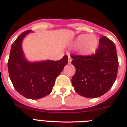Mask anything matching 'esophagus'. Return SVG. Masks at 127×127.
<instances>
[{
    "label": "esophagus",
    "instance_id": "obj_1",
    "mask_svg": "<svg viewBox=\"0 0 127 127\" xmlns=\"http://www.w3.org/2000/svg\"><path fill=\"white\" fill-rule=\"evenodd\" d=\"M72 58L70 56H68V64H70L71 63V62H72Z\"/></svg>",
    "mask_w": 127,
    "mask_h": 127
}]
</instances>
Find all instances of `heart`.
Returning a JSON list of instances; mask_svg holds the SVG:
<instances>
[{"label": "heart", "instance_id": "b5f03b06", "mask_svg": "<svg viewBox=\"0 0 127 127\" xmlns=\"http://www.w3.org/2000/svg\"><path fill=\"white\" fill-rule=\"evenodd\" d=\"M74 45L79 47L78 51L82 55L89 56L97 51L99 45V39L95 35L81 34L74 39Z\"/></svg>", "mask_w": 127, "mask_h": 127}]
</instances>
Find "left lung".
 I'll return each mask as SVG.
<instances>
[{
    "label": "left lung",
    "instance_id": "left-lung-1",
    "mask_svg": "<svg viewBox=\"0 0 127 127\" xmlns=\"http://www.w3.org/2000/svg\"><path fill=\"white\" fill-rule=\"evenodd\" d=\"M71 57L76 68L72 84L78 94L95 98L109 90L116 80L119 66L116 47L112 41L103 36L95 54Z\"/></svg>",
    "mask_w": 127,
    "mask_h": 127
}]
</instances>
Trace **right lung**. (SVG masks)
<instances>
[{
  "instance_id": "add662e5",
  "label": "right lung",
  "mask_w": 127,
  "mask_h": 127,
  "mask_svg": "<svg viewBox=\"0 0 127 127\" xmlns=\"http://www.w3.org/2000/svg\"><path fill=\"white\" fill-rule=\"evenodd\" d=\"M31 30L21 33L13 43L8 62L9 76L16 90L25 97L38 99L51 92L56 78L68 63V56L59 61L30 62L25 58L22 43Z\"/></svg>"
}]
</instances>
